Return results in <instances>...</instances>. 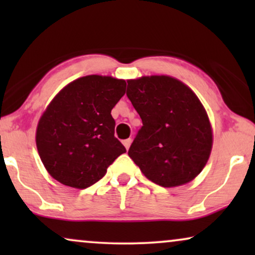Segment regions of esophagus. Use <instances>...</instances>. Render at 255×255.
<instances>
[{"mask_svg":"<svg viewBox=\"0 0 255 255\" xmlns=\"http://www.w3.org/2000/svg\"><path fill=\"white\" fill-rule=\"evenodd\" d=\"M131 138H128V139H125V140H123V145L125 146V148L127 149H128V147H130V145H131Z\"/></svg>","mask_w":255,"mask_h":255,"instance_id":"34e87169","label":"esophagus"}]
</instances>
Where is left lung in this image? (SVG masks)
Masks as SVG:
<instances>
[{
  "mask_svg": "<svg viewBox=\"0 0 255 255\" xmlns=\"http://www.w3.org/2000/svg\"><path fill=\"white\" fill-rule=\"evenodd\" d=\"M127 95L142 122L128 156L159 186L194 180L210 155L212 131L193 90L170 76L154 75L128 80Z\"/></svg>",
  "mask_w": 255,
  "mask_h": 255,
  "instance_id": "1",
  "label": "left lung"
}]
</instances>
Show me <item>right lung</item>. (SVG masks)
Instances as JSON below:
<instances>
[{"label": "right lung", "instance_id": "add662e5", "mask_svg": "<svg viewBox=\"0 0 255 255\" xmlns=\"http://www.w3.org/2000/svg\"><path fill=\"white\" fill-rule=\"evenodd\" d=\"M127 82L88 75L66 86L39 120L36 142L45 168L59 182L85 189L127 152L115 137L111 110Z\"/></svg>", "mask_w": 255, "mask_h": 255}]
</instances>
